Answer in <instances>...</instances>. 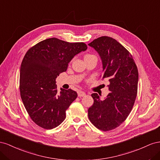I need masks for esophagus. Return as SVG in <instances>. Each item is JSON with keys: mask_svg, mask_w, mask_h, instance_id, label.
I'll use <instances>...</instances> for the list:
<instances>
[{"mask_svg": "<svg viewBox=\"0 0 160 160\" xmlns=\"http://www.w3.org/2000/svg\"><path fill=\"white\" fill-rule=\"evenodd\" d=\"M78 97H84V96L86 95V93L84 92H83V91H78Z\"/></svg>", "mask_w": 160, "mask_h": 160, "instance_id": "esophagus-1", "label": "esophagus"}]
</instances>
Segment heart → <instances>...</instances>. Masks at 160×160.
I'll list each match as a JSON object with an SVG mask.
<instances>
[{"label": "heart", "instance_id": "1", "mask_svg": "<svg viewBox=\"0 0 160 160\" xmlns=\"http://www.w3.org/2000/svg\"><path fill=\"white\" fill-rule=\"evenodd\" d=\"M89 57H95V56H93V55H91V54H86V56H84V58H89Z\"/></svg>", "mask_w": 160, "mask_h": 160}]
</instances>
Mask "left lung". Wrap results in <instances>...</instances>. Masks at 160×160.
<instances>
[{
  "instance_id": "left-lung-1",
  "label": "left lung",
  "mask_w": 160,
  "mask_h": 160,
  "mask_svg": "<svg viewBox=\"0 0 160 160\" xmlns=\"http://www.w3.org/2000/svg\"><path fill=\"white\" fill-rule=\"evenodd\" d=\"M102 62V80L107 79L110 92L101 100L92 94L94 104L88 108V118L98 129L109 131L125 121L133 107L138 93V70L130 53L112 38L102 36L88 44Z\"/></svg>"
}]
</instances>
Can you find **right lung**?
I'll use <instances>...</instances> for the list:
<instances>
[{
	"label": "right lung",
	"instance_id": "obj_1",
	"mask_svg": "<svg viewBox=\"0 0 160 160\" xmlns=\"http://www.w3.org/2000/svg\"><path fill=\"white\" fill-rule=\"evenodd\" d=\"M87 49L84 43H69L49 38L28 50L20 69L22 101L31 119L39 127L52 129L66 118V111L77 98L72 89L58 92L56 78L66 72L76 55Z\"/></svg>",
	"mask_w": 160,
	"mask_h": 160
}]
</instances>
